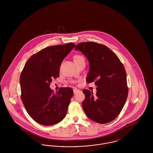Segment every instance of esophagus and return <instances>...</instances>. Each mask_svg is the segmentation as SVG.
<instances>
[{
	"instance_id": "obj_1",
	"label": "esophagus",
	"mask_w": 153,
	"mask_h": 153,
	"mask_svg": "<svg viewBox=\"0 0 153 153\" xmlns=\"http://www.w3.org/2000/svg\"><path fill=\"white\" fill-rule=\"evenodd\" d=\"M79 91H80V90L78 89H76V88H75V89H73V93H74V94H76V93H77V92H79Z\"/></svg>"
}]
</instances>
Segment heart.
<instances>
[{
    "instance_id": "1",
    "label": "heart",
    "mask_w": 153,
    "mask_h": 153,
    "mask_svg": "<svg viewBox=\"0 0 153 153\" xmlns=\"http://www.w3.org/2000/svg\"><path fill=\"white\" fill-rule=\"evenodd\" d=\"M83 58H84L81 55H76L73 58V60H74V62H76V61H78L80 59H83Z\"/></svg>"
}]
</instances>
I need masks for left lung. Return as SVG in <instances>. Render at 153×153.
Returning a JSON list of instances; mask_svg holds the SVG:
<instances>
[{
  "label": "left lung",
  "instance_id": "obj_1",
  "mask_svg": "<svg viewBox=\"0 0 153 153\" xmlns=\"http://www.w3.org/2000/svg\"><path fill=\"white\" fill-rule=\"evenodd\" d=\"M76 51H81L88 58L89 70L86 81L95 82L97 92L84 89L85 97L82 105L90 119L100 124L116 119L123 109L128 89L123 64L107 46L94 42L77 44Z\"/></svg>",
  "mask_w": 153,
  "mask_h": 153
}]
</instances>
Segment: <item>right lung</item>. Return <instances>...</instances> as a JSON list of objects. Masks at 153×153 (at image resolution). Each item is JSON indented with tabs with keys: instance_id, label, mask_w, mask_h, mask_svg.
Listing matches in <instances>:
<instances>
[{
	"instance_id": "add662e5",
	"label": "right lung",
	"mask_w": 153,
	"mask_h": 153,
	"mask_svg": "<svg viewBox=\"0 0 153 153\" xmlns=\"http://www.w3.org/2000/svg\"><path fill=\"white\" fill-rule=\"evenodd\" d=\"M76 46L72 42L47 47L31 56L20 76L21 99L31 117L38 123L51 126L65 117L73 95L71 88H50L52 79L59 77L63 59Z\"/></svg>"
}]
</instances>
